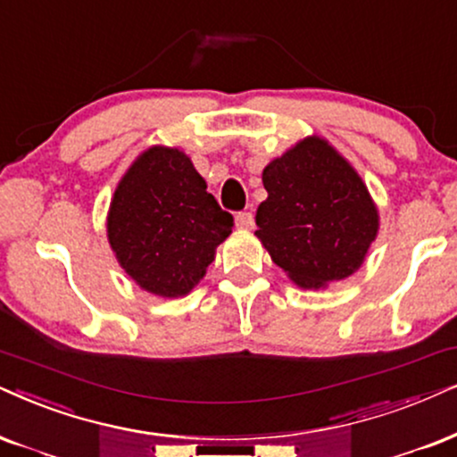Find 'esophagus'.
I'll use <instances>...</instances> for the list:
<instances>
[{
    "instance_id": "esophagus-1",
    "label": "esophagus",
    "mask_w": 457,
    "mask_h": 457,
    "mask_svg": "<svg viewBox=\"0 0 457 457\" xmlns=\"http://www.w3.org/2000/svg\"><path fill=\"white\" fill-rule=\"evenodd\" d=\"M253 223H255V217H253L251 211H240L238 215H236V228L251 229Z\"/></svg>"
}]
</instances>
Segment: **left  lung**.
<instances>
[{"label":"left lung","instance_id":"8db88e82","mask_svg":"<svg viewBox=\"0 0 457 457\" xmlns=\"http://www.w3.org/2000/svg\"><path fill=\"white\" fill-rule=\"evenodd\" d=\"M268 200L257 238L271 262L303 288L344 280L378 236V209L356 170L319 137H308L263 170Z\"/></svg>","mask_w":457,"mask_h":457}]
</instances>
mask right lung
Returning <instances> with one entry per match:
<instances>
[{
    "label": "right lung",
    "mask_w": 457,
    "mask_h": 457,
    "mask_svg": "<svg viewBox=\"0 0 457 457\" xmlns=\"http://www.w3.org/2000/svg\"><path fill=\"white\" fill-rule=\"evenodd\" d=\"M234 217L179 149L152 147L130 166L107 219L115 257L154 295H187L232 234Z\"/></svg>",
    "instance_id": "right-lung-1"
}]
</instances>
